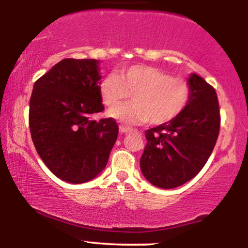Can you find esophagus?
<instances>
[{
	"mask_svg": "<svg viewBox=\"0 0 248 248\" xmlns=\"http://www.w3.org/2000/svg\"><path fill=\"white\" fill-rule=\"evenodd\" d=\"M119 128H120V133H122V134H124V133H129V132H132V130H133L132 128L124 126V124H120V127H119Z\"/></svg>",
	"mask_w": 248,
	"mask_h": 248,
	"instance_id": "34e87169",
	"label": "esophagus"
}]
</instances>
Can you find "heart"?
<instances>
[{
    "label": "heart",
    "instance_id": "1",
    "mask_svg": "<svg viewBox=\"0 0 248 248\" xmlns=\"http://www.w3.org/2000/svg\"><path fill=\"white\" fill-rule=\"evenodd\" d=\"M102 104L112 108L132 94L133 101L108 112L124 124H163L186 109L191 87L182 78L149 65H132L105 77L99 84Z\"/></svg>",
    "mask_w": 248,
    "mask_h": 248
}]
</instances>
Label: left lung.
Segmentation results:
<instances>
[{
  "label": "left lung",
  "instance_id": "1",
  "mask_svg": "<svg viewBox=\"0 0 248 248\" xmlns=\"http://www.w3.org/2000/svg\"><path fill=\"white\" fill-rule=\"evenodd\" d=\"M191 96L186 109L167 124L146 130L141 171L153 186L173 189L203 169L217 142L220 110L217 93L202 77L187 80Z\"/></svg>",
  "mask_w": 248,
  "mask_h": 248
}]
</instances>
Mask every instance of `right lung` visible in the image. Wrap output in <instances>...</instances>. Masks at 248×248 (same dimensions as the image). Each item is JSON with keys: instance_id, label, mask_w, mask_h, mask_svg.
<instances>
[{"instance_id": "1", "label": "right lung", "mask_w": 248, "mask_h": 248, "mask_svg": "<svg viewBox=\"0 0 248 248\" xmlns=\"http://www.w3.org/2000/svg\"><path fill=\"white\" fill-rule=\"evenodd\" d=\"M98 65L95 59H62L33 84L31 139L45 166L69 183L98 176L118 139L114 119H92L105 109Z\"/></svg>"}]
</instances>
